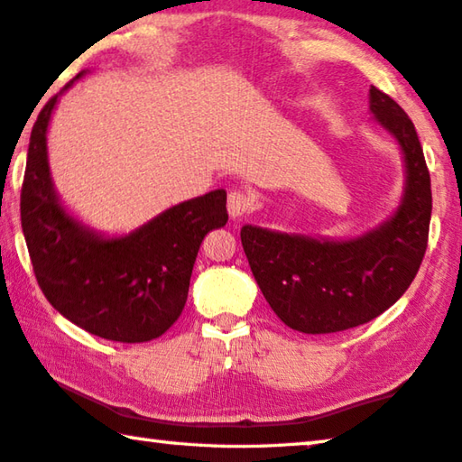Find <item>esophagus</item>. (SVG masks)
Listing matches in <instances>:
<instances>
[{"instance_id": "esophagus-1", "label": "esophagus", "mask_w": 462, "mask_h": 462, "mask_svg": "<svg viewBox=\"0 0 462 462\" xmlns=\"http://www.w3.org/2000/svg\"><path fill=\"white\" fill-rule=\"evenodd\" d=\"M226 208H229V215L233 218H239L252 213L255 208V200L244 190H233L229 192V199H226Z\"/></svg>"}]
</instances>
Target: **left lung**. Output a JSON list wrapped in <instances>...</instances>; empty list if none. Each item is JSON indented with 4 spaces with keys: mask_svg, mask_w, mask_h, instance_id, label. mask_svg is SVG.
Here are the masks:
<instances>
[{
    "mask_svg": "<svg viewBox=\"0 0 462 462\" xmlns=\"http://www.w3.org/2000/svg\"><path fill=\"white\" fill-rule=\"evenodd\" d=\"M369 109L398 140L406 190L390 221L349 241L288 236L245 225L241 244L257 286L290 328L338 333L377 319L410 288L428 247L432 190L416 127L390 95L369 88Z\"/></svg>",
    "mask_w": 462,
    "mask_h": 462,
    "instance_id": "8db88e82",
    "label": "left lung"
}]
</instances>
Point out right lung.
Masks as SVG:
<instances>
[{"instance_id": "1", "label": "right lung", "mask_w": 462, "mask_h": 462, "mask_svg": "<svg viewBox=\"0 0 462 462\" xmlns=\"http://www.w3.org/2000/svg\"><path fill=\"white\" fill-rule=\"evenodd\" d=\"M56 99L59 95L44 105L32 127L20 194L38 286L64 319L87 333L119 343L152 341L180 317L202 239L229 218L226 192L184 200L125 237L103 239L75 221L54 192L46 129Z\"/></svg>"}]
</instances>
